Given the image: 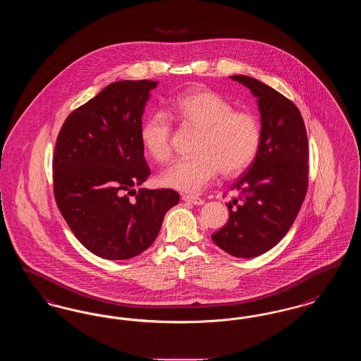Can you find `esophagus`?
<instances>
[{"label": "esophagus", "mask_w": 361, "mask_h": 361, "mask_svg": "<svg viewBox=\"0 0 361 361\" xmlns=\"http://www.w3.org/2000/svg\"><path fill=\"white\" fill-rule=\"evenodd\" d=\"M183 200L187 202V203H192L195 206H203L204 204V200L197 197V196H189V195H184L183 196Z\"/></svg>", "instance_id": "esophagus-1"}]
</instances>
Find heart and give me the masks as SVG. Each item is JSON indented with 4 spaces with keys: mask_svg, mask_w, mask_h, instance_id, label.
Listing matches in <instances>:
<instances>
[{
    "mask_svg": "<svg viewBox=\"0 0 361 361\" xmlns=\"http://www.w3.org/2000/svg\"><path fill=\"white\" fill-rule=\"evenodd\" d=\"M172 112L181 123L200 128L195 154L176 161L161 173L159 184L184 193H199L219 174L246 169L256 158L262 130L253 112L235 111L219 93L197 89L173 99ZM140 142L157 162L172 157V121L165 111H154L140 127Z\"/></svg>",
    "mask_w": 361,
    "mask_h": 361,
    "instance_id": "b5f03b06",
    "label": "heart"
}]
</instances>
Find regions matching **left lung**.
Masks as SVG:
<instances>
[{
  "label": "left lung",
  "instance_id": "left-lung-1",
  "mask_svg": "<svg viewBox=\"0 0 361 361\" xmlns=\"http://www.w3.org/2000/svg\"><path fill=\"white\" fill-rule=\"evenodd\" d=\"M257 99L262 139L257 155L231 189L228 221L211 238L234 257H257L276 246L300 209L307 190L309 142L295 104L274 87L247 75H231Z\"/></svg>",
  "mask_w": 361,
  "mask_h": 361
}]
</instances>
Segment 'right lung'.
I'll return each instance as SVG.
<instances>
[{
    "label": "right lung",
    "instance_id": "1",
    "mask_svg": "<svg viewBox=\"0 0 361 361\" xmlns=\"http://www.w3.org/2000/svg\"><path fill=\"white\" fill-rule=\"evenodd\" d=\"M157 85L140 80L105 86L70 114L56 139L52 171L58 208L77 240L105 259L145 252L180 200L173 189H135L150 174L140 127Z\"/></svg>",
    "mask_w": 361,
    "mask_h": 361
}]
</instances>
